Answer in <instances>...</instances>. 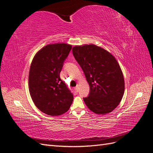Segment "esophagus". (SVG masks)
Here are the masks:
<instances>
[{"label":"esophagus","instance_id":"1","mask_svg":"<svg viewBox=\"0 0 153 153\" xmlns=\"http://www.w3.org/2000/svg\"><path fill=\"white\" fill-rule=\"evenodd\" d=\"M74 90H75V91H76V92H79V85H77V86L75 87V88H74Z\"/></svg>","mask_w":153,"mask_h":153}]
</instances>
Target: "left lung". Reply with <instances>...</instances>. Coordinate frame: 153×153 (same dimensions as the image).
Returning a JSON list of instances; mask_svg holds the SVG:
<instances>
[{"label":"left lung","mask_w":153,"mask_h":153,"mask_svg":"<svg viewBox=\"0 0 153 153\" xmlns=\"http://www.w3.org/2000/svg\"><path fill=\"white\" fill-rule=\"evenodd\" d=\"M73 54L90 86L86 105L97 114L113 111L123 98L125 82L117 60L110 53L95 45L74 46Z\"/></svg>","instance_id":"obj_1"}]
</instances>
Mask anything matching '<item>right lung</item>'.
I'll use <instances>...</instances> for the list:
<instances>
[{
    "label": "right lung",
    "instance_id": "1",
    "mask_svg": "<svg viewBox=\"0 0 153 153\" xmlns=\"http://www.w3.org/2000/svg\"><path fill=\"white\" fill-rule=\"evenodd\" d=\"M72 46L67 43L49 44L40 49L32 60L29 73V91L36 106L49 116L67 112L73 95L60 79L64 61Z\"/></svg>",
    "mask_w": 153,
    "mask_h": 153
}]
</instances>
